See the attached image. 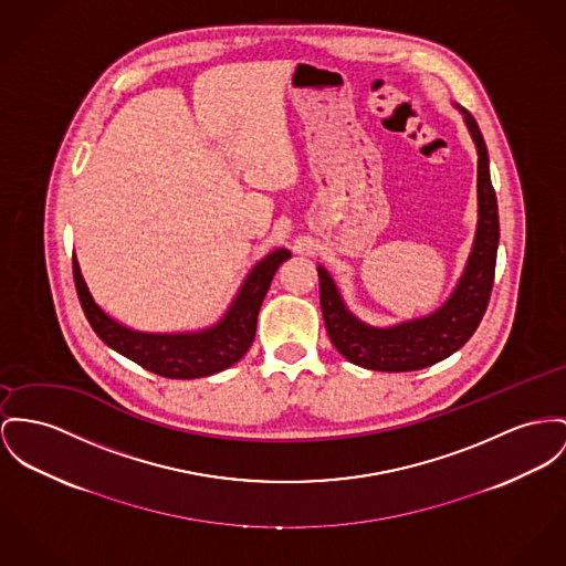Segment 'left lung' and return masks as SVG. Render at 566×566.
Wrapping results in <instances>:
<instances>
[{
	"instance_id": "obj_1",
	"label": "left lung",
	"mask_w": 566,
	"mask_h": 566,
	"mask_svg": "<svg viewBox=\"0 0 566 566\" xmlns=\"http://www.w3.org/2000/svg\"><path fill=\"white\" fill-rule=\"evenodd\" d=\"M454 107L463 115V122L479 154V221L468 262L463 265V272L457 279V285L452 287L449 298L427 315L392 326H371L347 308L331 272L324 265H317L319 304L328 337L339 349L340 356L358 367L388 374L418 371L431 367L449 358L470 339L485 315L500 240L497 201L495 190L491 187L490 156L481 128L468 109L459 105Z\"/></svg>"
}]
</instances>
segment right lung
Here are the masks:
<instances>
[{"instance_id": "add662e5", "label": "right lung", "mask_w": 566, "mask_h": 566, "mask_svg": "<svg viewBox=\"0 0 566 566\" xmlns=\"http://www.w3.org/2000/svg\"><path fill=\"white\" fill-rule=\"evenodd\" d=\"M290 258L287 249L270 251L249 270L233 301L214 324L185 333H144L117 322L90 294L76 255L73 272L83 313L94 333L112 349L156 376L195 379L226 371L249 352L272 276Z\"/></svg>"}]
</instances>
